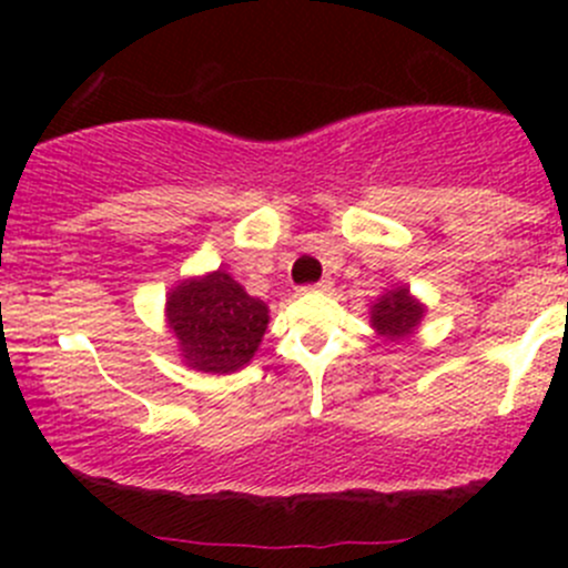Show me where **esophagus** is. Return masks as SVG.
I'll use <instances>...</instances> for the list:
<instances>
[{"instance_id": "esophagus-1", "label": "esophagus", "mask_w": 568, "mask_h": 568, "mask_svg": "<svg viewBox=\"0 0 568 568\" xmlns=\"http://www.w3.org/2000/svg\"><path fill=\"white\" fill-rule=\"evenodd\" d=\"M332 288V280H321V283H316V285H305V288H300V291H305V294H311V291H329Z\"/></svg>"}]
</instances>
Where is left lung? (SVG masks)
<instances>
[{
  "mask_svg": "<svg viewBox=\"0 0 568 568\" xmlns=\"http://www.w3.org/2000/svg\"><path fill=\"white\" fill-rule=\"evenodd\" d=\"M423 313H426V307L409 294L406 285H398V288L385 291L371 305V326L387 341H400V337L412 335L417 329Z\"/></svg>",
  "mask_w": 568,
  "mask_h": 568,
  "instance_id": "8db88e82",
  "label": "left lung"
}]
</instances>
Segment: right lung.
I'll return each mask as SVG.
<instances>
[{
	"label": "right lung",
	"instance_id": "right-lung-1",
	"mask_svg": "<svg viewBox=\"0 0 568 568\" xmlns=\"http://www.w3.org/2000/svg\"><path fill=\"white\" fill-rule=\"evenodd\" d=\"M164 313L183 363L203 374L244 368L268 324V307L222 268L178 283Z\"/></svg>",
	"mask_w": 568,
	"mask_h": 568
}]
</instances>
